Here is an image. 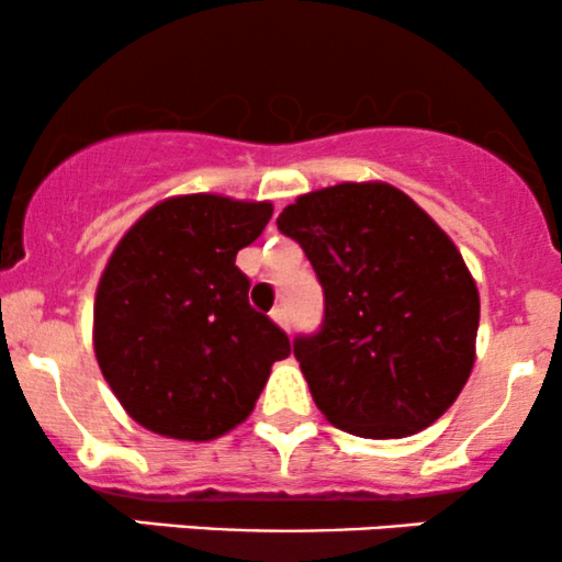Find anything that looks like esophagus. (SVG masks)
<instances>
[{"mask_svg":"<svg viewBox=\"0 0 562 562\" xmlns=\"http://www.w3.org/2000/svg\"><path fill=\"white\" fill-rule=\"evenodd\" d=\"M272 319L277 322V325L282 327V330H288V333H290V314H288V308L277 306L274 312H272Z\"/></svg>","mask_w":562,"mask_h":562,"instance_id":"esophagus-1","label":"esophagus"}]
</instances>
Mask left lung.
I'll return each mask as SVG.
<instances>
[{
	"instance_id": "obj_1",
	"label": "left lung",
	"mask_w": 562,
	"mask_h": 562,
	"mask_svg": "<svg viewBox=\"0 0 562 562\" xmlns=\"http://www.w3.org/2000/svg\"><path fill=\"white\" fill-rule=\"evenodd\" d=\"M277 227L325 290L319 333L293 340L322 415L362 438L436 423L465 389L481 317L479 288L447 232L385 182L308 192Z\"/></svg>"
}]
</instances>
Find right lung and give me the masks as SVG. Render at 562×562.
<instances>
[{"instance_id": "add662e5", "label": "right lung", "mask_w": 562, "mask_h": 562, "mask_svg": "<svg viewBox=\"0 0 562 562\" xmlns=\"http://www.w3.org/2000/svg\"><path fill=\"white\" fill-rule=\"evenodd\" d=\"M272 203L224 195L160 200L121 237L94 295V353L142 428L211 441L254 412L288 335L248 303L237 250Z\"/></svg>"}]
</instances>
